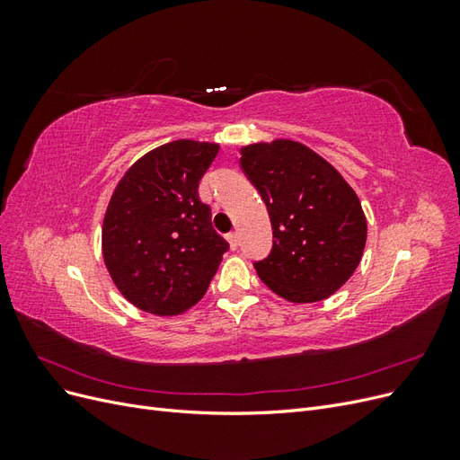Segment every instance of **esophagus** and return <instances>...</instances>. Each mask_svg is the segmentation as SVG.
Listing matches in <instances>:
<instances>
[{"label":"esophagus","instance_id":"1","mask_svg":"<svg viewBox=\"0 0 460 460\" xmlns=\"http://www.w3.org/2000/svg\"><path fill=\"white\" fill-rule=\"evenodd\" d=\"M226 240H228V243H230V249H238V245H240V238H238V234H235V232L228 234V235H226Z\"/></svg>","mask_w":460,"mask_h":460}]
</instances>
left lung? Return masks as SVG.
Listing matches in <instances>:
<instances>
[{
    "label": "left lung",
    "mask_w": 460,
    "mask_h": 460,
    "mask_svg": "<svg viewBox=\"0 0 460 460\" xmlns=\"http://www.w3.org/2000/svg\"><path fill=\"white\" fill-rule=\"evenodd\" d=\"M240 164L272 225L270 253L255 262L261 280L291 303L336 294L367 243V218L353 188L328 161L291 140L245 146Z\"/></svg>",
    "instance_id": "8db88e82"
}]
</instances>
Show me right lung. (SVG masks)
I'll return each instance as SVG.
<instances>
[{"mask_svg": "<svg viewBox=\"0 0 460 460\" xmlns=\"http://www.w3.org/2000/svg\"><path fill=\"white\" fill-rule=\"evenodd\" d=\"M217 153L207 142L164 144L137 159L115 188L103 218V261L137 309L159 316L188 311L228 252L198 193Z\"/></svg>", "mask_w": 460, "mask_h": 460, "instance_id": "obj_1", "label": "right lung"}]
</instances>
